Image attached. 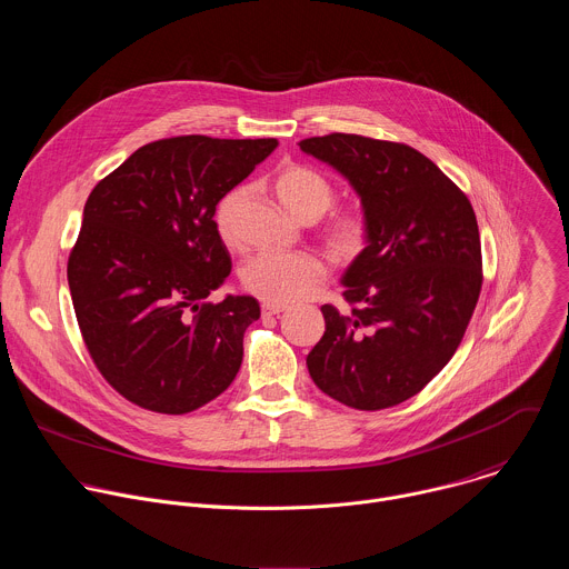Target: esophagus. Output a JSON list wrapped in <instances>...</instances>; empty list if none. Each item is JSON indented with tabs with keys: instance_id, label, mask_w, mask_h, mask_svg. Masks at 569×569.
Segmentation results:
<instances>
[{
	"instance_id": "1",
	"label": "esophagus",
	"mask_w": 569,
	"mask_h": 569,
	"mask_svg": "<svg viewBox=\"0 0 569 569\" xmlns=\"http://www.w3.org/2000/svg\"><path fill=\"white\" fill-rule=\"evenodd\" d=\"M283 310H286L283 303H263V306H261V312H263V315H281Z\"/></svg>"
}]
</instances>
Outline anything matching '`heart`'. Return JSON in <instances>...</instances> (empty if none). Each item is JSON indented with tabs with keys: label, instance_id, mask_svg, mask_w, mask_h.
Instances as JSON below:
<instances>
[{
	"label": "heart",
	"instance_id": "1",
	"mask_svg": "<svg viewBox=\"0 0 569 569\" xmlns=\"http://www.w3.org/2000/svg\"><path fill=\"white\" fill-rule=\"evenodd\" d=\"M274 189L281 202L306 222L321 218L336 200V189L329 178L303 164L281 167L274 176ZM248 193L250 189L246 184H238L229 189L213 209L218 236L229 248L238 246L236 220L242 202L248 200ZM369 236V218L358 207L338 209L323 227V240H327L331 254L342 261L360 257L367 248ZM240 281L246 290L268 303H292L312 295L327 281V266L310 252H261L242 266Z\"/></svg>",
	"mask_w": 569,
	"mask_h": 569
}]
</instances>
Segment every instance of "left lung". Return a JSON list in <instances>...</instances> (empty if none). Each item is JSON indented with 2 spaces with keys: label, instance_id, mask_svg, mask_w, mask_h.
Instances as JSON below:
<instances>
[{
  "label": "left lung",
  "instance_id": "obj_1",
  "mask_svg": "<svg viewBox=\"0 0 569 569\" xmlns=\"http://www.w3.org/2000/svg\"><path fill=\"white\" fill-rule=\"evenodd\" d=\"M299 148L340 171L369 218L367 248L342 277L340 312L308 353L312 382L373 412L419 393L455 356L481 290L479 229L466 193L408 143L333 132Z\"/></svg>",
  "mask_w": 569,
  "mask_h": 569
}]
</instances>
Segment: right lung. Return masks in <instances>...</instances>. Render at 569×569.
Returning <instances> with one entry per match:
<instances>
[{
	"label": "right lung",
	"instance_id": "add662e5",
	"mask_svg": "<svg viewBox=\"0 0 569 569\" xmlns=\"http://www.w3.org/2000/svg\"><path fill=\"white\" fill-rule=\"evenodd\" d=\"M277 143L159 139L92 189L67 281L97 369L139 408L187 415L236 378L261 308L246 295L204 301L231 272L213 209Z\"/></svg>",
	"mask_w": 569,
	"mask_h": 569
}]
</instances>
